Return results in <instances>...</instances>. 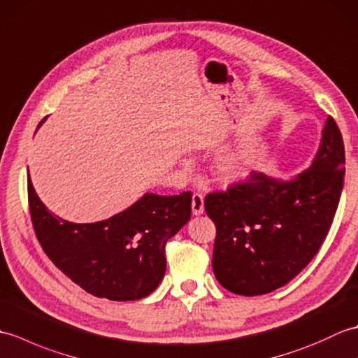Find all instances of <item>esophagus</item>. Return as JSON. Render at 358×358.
I'll list each match as a JSON object with an SVG mask.
<instances>
[{
	"instance_id": "obj_1",
	"label": "esophagus",
	"mask_w": 358,
	"mask_h": 358,
	"mask_svg": "<svg viewBox=\"0 0 358 358\" xmlns=\"http://www.w3.org/2000/svg\"><path fill=\"white\" fill-rule=\"evenodd\" d=\"M203 212H204V196L196 192L192 195V214L200 215Z\"/></svg>"
}]
</instances>
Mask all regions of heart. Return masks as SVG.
<instances>
[{
  "mask_svg": "<svg viewBox=\"0 0 358 358\" xmlns=\"http://www.w3.org/2000/svg\"><path fill=\"white\" fill-rule=\"evenodd\" d=\"M217 172L220 177L226 181H231V180H237L238 177L243 175V169H241V164L237 158L229 157V158H224L222 162L218 163L217 166Z\"/></svg>",
  "mask_w": 358,
  "mask_h": 358,
  "instance_id": "obj_1",
  "label": "heart"
}]
</instances>
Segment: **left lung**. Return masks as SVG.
Returning a JSON list of instances; mask_svg holds the SVG:
<instances>
[{"label":"left lung","mask_w":358,"mask_h":358,"mask_svg":"<svg viewBox=\"0 0 358 358\" xmlns=\"http://www.w3.org/2000/svg\"><path fill=\"white\" fill-rule=\"evenodd\" d=\"M345 175V146L332 117L313 166L292 180L250 172L246 181L210 192L204 209L217 227L212 268L238 295H263L306 268L329 232Z\"/></svg>","instance_id":"1"}]
</instances>
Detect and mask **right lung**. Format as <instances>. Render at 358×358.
Wrapping results in <instances>:
<instances>
[{
  "label": "right lung",
  "mask_w": 358,
  "mask_h": 358,
  "mask_svg": "<svg viewBox=\"0 0 358 358\" xmlns=\"http://www.w3.org/2000/svg\"><path fill=\"white\" fill-rule=\"evenodd\" d=\"M27 199L35 235L53 264L89 294L129 301L148 296L163 280L166 241L191 218L192 194H146L124 212L86 224L53 215L30 178Z\"/></svg>",
  "instance_id": "right-lung-1"
}]
</instances>
